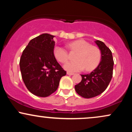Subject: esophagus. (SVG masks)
I'll return each instance as SVG.
<instances>
[{
  "mask_svg": "<svg viewBox=\"0 0 132 132\" xmlns=\"http://www.w3.org/2000/svg\"><path fill=\"white\" fill-rule=\"evenodd\" d=\"M67 75H73L74 73H73V72H69V71H68Z\"/></svg>",
  "mask_w": 132,
  "mask_h": 132,
  "instance_id": "34e87169",
  "label": "esophagus"
}]
</instances>
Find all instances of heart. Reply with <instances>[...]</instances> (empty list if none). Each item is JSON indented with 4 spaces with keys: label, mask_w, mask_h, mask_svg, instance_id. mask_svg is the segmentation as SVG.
I'll list each match as a JSON object with an SVG mask.
<instances>
[{
    "label": "heart",
    "mask_w": 132,
    "mask_h": 132,
    "mask_svg": "<svg viewBox=\"0 0 132 132\" xmlns=\"http://www.w3.org/2000/svg\"><path fill=\"white\" fill-rule=\"evenodd\" d=\"M72 51L78 52L75 57L76 61L68 62L64 68L69 72H78L85 68L87 71L94 70L99 64L101 59V51L97 47L91 46L85 40L74 41L68 45ZM54 57L58 61L64 63L69 59L68 51L61 46H56L54 48Z\"/></svg>",
    "instance_id": "1"
}]
</instances>
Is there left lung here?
I'll list each match as a JSON object with an SVG mask.
<instances>
[{"label": "left lung", "mask_w": 132, "mask_h": 132, "mask_svg": "<svg viewBox=\"0 0 132 132\" xmlns=\"http://www.w3.org/2000/svg\"><path fill=\"white\" fill-rule=\"evenodd\" d=\"M101 52L99 66L88 75H81L82 80L75 86V90L84 98H92L107 89L113 75V60L112 51L102 42L95 41Z\"/></svg>", "instance_id": "1"}]
</instances>
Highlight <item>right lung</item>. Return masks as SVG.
I'll return each instance as SVG.
<instances>
[{
  "label": "right lung",
  "instance_id": "1",
  "mask_svg": "<svg viewBox=\"0 0 132 132\" xmlns=\"http://www.w3.org/2000/svg\"><path fill=\"white\" fill-rule=\"evenodd\" d=\"M54 36L43 33L30 41L20 60L22 78L28 90L39 97H48L58 87L66 71L54 56Z\"/></svg>",
  "mask_w": 132,
  "mask_h": 132
}]
</instances>
